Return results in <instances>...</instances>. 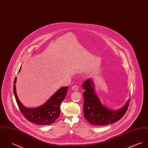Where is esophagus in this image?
<instances>
[{"mask_svg":"<svg viewBox=\"0 0 148 148\" xmlns=\"http://www.w3.org/2000/svg\"><path fill=\"white\" fill-rule=\"evenodd\" d=\"M78 86H77V85H74L73 86H72V87H71V89L72 90H78Z\"/></svg>","mask_w":148,"mask_h":148,"instance_id":"1","label":"esophagus"}]
</instances>
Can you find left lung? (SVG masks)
I'll list each match as a JSON object with an SVG mask.
<instances>
[{
  "label": "left lung",
  "mask_w": 148,
  "mask_h": 148,
  "mask_svg": "<svg viewBox=\"0 0 148 148\" xmlns=\"http://www.w3.org/2000/svg\"><path fill=\"white\" fill-rule=\"evenodd\" d=\"M83 92V114L84 118L95 125H106L117 122L126 113L130 99L121 108L110 110L101 104L97 95L91 78L85 81L82 84Z\"/></svg>",
  "instance_id": "left-lung-1"
}]
</instances>
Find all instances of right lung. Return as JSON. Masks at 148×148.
I'll list each match as a JSON object with an SVG mask.
<instances>
[{
    "instance_id": "obj_1",
    "label": "right lung",
    "mask_w": 148,
    "mask_h": 148,
    "mask_svg": "<svg viewBox=\"0 0 148 148\" xmlns=\"http://www.w3.org/2000/svg\"><path fill=\"white\" fill-rule=\"evenodd\" d=\"M20 70L21 67L19 71ZM16 82V77L14 81V93L20 111L26 119L38 125H49L58 118L60 115V106L66 97L68 86L60 88L42 106L37 108H28L23 105L17 97Z\"/></svg>"
}]
</instances>
